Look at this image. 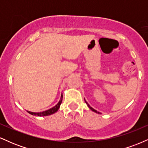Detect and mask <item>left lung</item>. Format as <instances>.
I'll list each match as a JSON object with an SVG mask.
<instances>
[{"mask_svg": "<svg viewBox=\"0 0 148 148\" xmlns=\"http://www.w3.org/2000/svg\"><path fill=\"white\" fill-rule=\"evenodd\" d=\"M86 103H87V105H88V107H89V108H90V109L92 110V111H94V112H95V113H99V112L97 111H96V110H95V109H94V108H92V107H91V106H90V105H89V104H88V103H87V101H86Z\"/></svg>", "mask_w": 148, "mask_h": 148, "instance_id": "1", "label": "left lung"}]
</instances>
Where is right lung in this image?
<instances>
[{
    "instance_id": "right-lung-1",
    "label": "right lung",
    "mask_w": 148,
    "mask_h": 148,
    "mask_svg": "<svg viewBox=\"0 0 148 148\" xmlns=\"http://www.w3.org/2000/svg\"><path fill=\"white\" fill-rule=\"evenodd\" d=\"M62 95H61V98L60 101H59V102L55 106H53V108H50V109L47 110V111H43V112H40V113H34V112H30L28 111H28L30 114L35 115V116H47V115L53 114V113H55L56 112L58 111V110L59 108H60V106L61 103H62Z\"/></svg>"
}]
</instances>
